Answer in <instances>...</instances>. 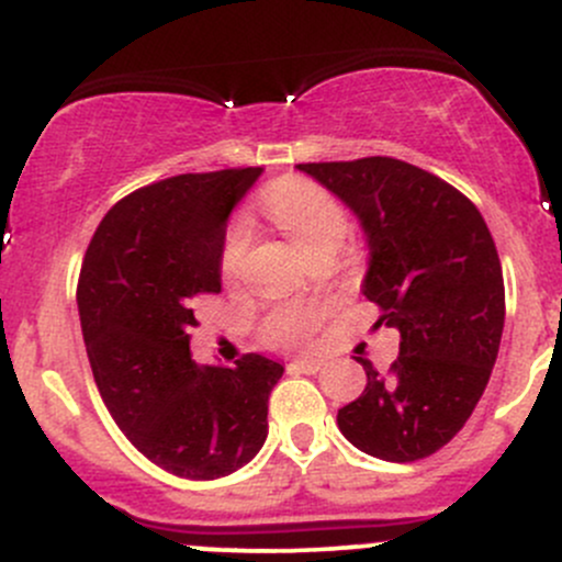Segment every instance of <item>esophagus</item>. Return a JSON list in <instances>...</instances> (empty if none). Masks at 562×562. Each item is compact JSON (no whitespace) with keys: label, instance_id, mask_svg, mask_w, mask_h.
<instances>
[{"label":"esophagus","instance_id":"34e87169","mask_svg":"<svg viewBox=\"0 0 562 562\" xmlns=\"http://www.w3.org/2000/svg\"><path fill=\"white\" fill-rule=\"evenodd\" d=\"M291 368L301 373H319L325 368L323 360H312V357H299V360L291 362Z\"/></svg>","mask_w":562,"mask_h":562}]
</instances>
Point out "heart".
I'll list each match as a JSON object with an SVG mask.
<instances>
[{
    "label": "heart",
    "instance_id": "obj_1",
    "mask_svg": "<svg viewBox=\"0 0 562 562\" xmlns=\"http://www.w3.org/2000/svg\"><path fill=\"white\" fill-rule=\"evenodd\" d=\"M258 207L267 221L285 232L310 256L341 248L349 232V213L328 187L306 176H282L267 183L258 194ZM256 232L245 218H234L224 234L218 267L224 280H239L248 267ZM330 314L325 301H285L267 312L261 333L274 347H304Z\"/></svg>",
    "mask_w": 562,
    "mask_h": 562
}]
</instances>
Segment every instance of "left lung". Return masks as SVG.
I'll use <instances>...</instances> for the list:
<instances>
[{"mask_svg":"<svg viewBox=\"0 0 562 562\" xmlns=\"http://www.w3.org/2000/svg\"><path fill=\"white\" fill-rule=\"evenodd\" d=\"M362 221L371 248L362 293L375 325L400 330L390 371L362 362L368 386L338 429L384 461L427 459L459 435L483 397L504 330L496 245L470 196L394 157L304 162Z\"/></svg>","mask_w":562,"mask_h":562,"instance_id":"left-lung-1","label":"left lung"}]
</instances>
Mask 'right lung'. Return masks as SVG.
Segmentation results:
<instances>
[{
  "instance_id": "add662e5",
  "label": "right lung",
  "mask_w": 562,
  "mask_h": 562,
  "mask_svg": "<svg viewBox=\"0 0 562 562\" xmlns=\"http://www.w3.org/2000/svg\"><path fill=\"white\" fill-rule=\"evenodd\" d=\"M261 168L187 172L135 189L103 215L77 282L98 392L127 440L178 477H224L261 451L285 368L248 351L196 366L202 295L221 293L226 218Z\"/></svg>"
}]
</instances>
